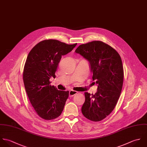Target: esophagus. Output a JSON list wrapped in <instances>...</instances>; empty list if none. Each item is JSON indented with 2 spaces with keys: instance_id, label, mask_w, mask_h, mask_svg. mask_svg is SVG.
Returning a JSON list of instances; mask_svg holds the SVG:
<instances>
[{
  "instance_id": "1",
  "label": "esophagus",
  "mask_w": 147,
  "mask_h": 147,
  "mask_svg": "<svg viewBox=\"0 0 147 147\" xmlns=\"http://www.w3.org/2000/svg\"><path fill=\"white\" fill-rule=\"evenodd\" d=\"M77 94V92L76 91H73V90L69 91V96L70 97H72Z\"/></svg>"
}]
</instances>
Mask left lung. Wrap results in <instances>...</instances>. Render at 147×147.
<instances>
[{
	"mask_svg": "<svg viewBox=\"0 0 147 147\" xmlns=\"http://www.w3.org/2000/svg\"><path fill=\"white\" fill-rule=\"evenodd\" d=\"M75 52L88 61L92 80L98 85L95 94L85 92L82 114L91 121H100L113 111L120 95L124 78L121 59L114 48L100 41L82 44Z\"/></svg>",
	"mask_w": 147,
	"mask_h": 147,
	"instance_id": "8db88e82",
	"label": "left lung"
}]
</instances>
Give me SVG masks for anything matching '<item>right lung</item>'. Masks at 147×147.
I'll use <instances>...</instances> for the list:
<instances>
[{"instance_id": "obj_1", "label": "right lung", "mask_w": 147, "mask_h": 147, "mask_svg": "<svg viewBox=\"0 0 147 147\" xmlns=\"http://www.w3.org/2000/svg\"><path fill=\"white\" fill-rule=\"evenodd\" d=\"M77 44H66L57 40H45L30 51L24 67L23 81L30 102L40 117L56 119L61 114L69 91L51 86L62 56L70 52Z\"/></svg>"}]
</instances>
